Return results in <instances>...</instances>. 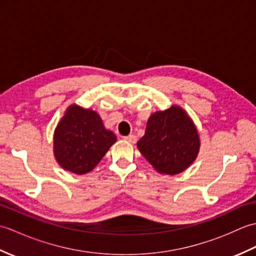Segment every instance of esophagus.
<instances>
[{
  "mask_svg": "<svg viewBox=\"0 0 256 256\" xmlns=\"http://www.w3.org/2000/svg\"><path fill=\"white\" fill-rule=\"evenodd\" d=\"M124 140H128V143H131V144L136 143V140H138L136 136H135V135H133V134H131V135H128V136H125V138H124Z\"/></svg>",
  "mask_w": 256,
  "mask_h": 256,
  "instance_id": "obj_1",
  "label": "esophagus"
}]
</instances>
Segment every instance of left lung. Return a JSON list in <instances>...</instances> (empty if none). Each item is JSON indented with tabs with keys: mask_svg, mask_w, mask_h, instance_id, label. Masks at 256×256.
<instances>
[{
	"mask_svg": "<svg viewBox=\"0 0 256 256\" xmlns=\"http://www.w3.org/2000/svg\"><path fill=\"white\" fill-rule=\"evenodd\" d=\"M138 148L156 172L177 175L197 158L200 138L188 113L180 106H172L148 118Z\"/></svg>",
	"mask_w": 256,
	"mask_h": 256,
	"instance_id": "1",
	"label": "left lung"
}]
</instances>
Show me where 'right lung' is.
Returning <instances> with one entry per match:
<instances>
[{"mask_svg":"<svg viewBox=\"0 0 256 256\" xmlns=\"http://www.w3.org/2000/svg\"><path fill=\"white\" fill-rule=\"evenodd\" d=\"M116 142V134L104 128L99 113L72 104L54 132V155L64 170L84 175L99 164Z\"/></svg>","mask_w":256,"mask_h":256,"instance_id":"1","label":"right lung"}]
</instances>
